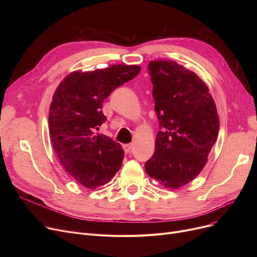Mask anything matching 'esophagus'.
Returning a JSON list of instances; mask_svg holds the SVG:
<instances>
[{
	"instance_id": "34e87169",
	"label": "esophagus",
	"mask_w": 257,
	"mask_h": 257,
	"mask_svg": "<svg viewBox=\"0 0 257 257\" xmlns=\"http://www.w3.org/2000/svg\"><path fill=\"white\" fill-rule=\"evenodd\" d=\"M123 149H124L125 153H130L132 150V144H124Z\"/></svg>"
}]
</instances>
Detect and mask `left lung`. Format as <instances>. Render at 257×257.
I'll return each instance as SVG.
<instances>
[{"label":"left lung","mask_w":257,"mask_h":257,"mask_svg":"<svg viewBox=\"0 0 257 257\" xmlns=\"http://www.w3.org/2000/svg\"><path fill=\"white\" fill-rule=\"evenodd\" d=\"M159 120L149 176L171 190L190 183L203 170L218 139L219 115L207 85L173 60L148 65Z\"/></svg>","instance_id":"obj_1"}]
</instances>
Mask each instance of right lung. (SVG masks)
Wrapping results in <instances>:
<instances>
[{"label":"right lung","mask_w":257,"mask_h":257,"mask_svg":"<svg viewBox=\"0 0 257 257\" xmlns=\"http://www.w3.org/2000/svg\"><path fill=\"white\" fill-rule=\"evenodd\" d=\"M140 72L141 66L127 64L92 72L75 71L61 81L53 94L49 112L53 148L63 169L90 190L109 182L124 158L118 143L103 134H93L106 119L103 101Z\"/></svg>","instance_id":"right-lung-1"}]
</instances>
